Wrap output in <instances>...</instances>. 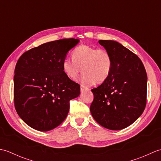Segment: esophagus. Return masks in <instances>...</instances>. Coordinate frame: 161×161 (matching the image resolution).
<instances>
[{
    "label": "esophagus",
    "mask_w": 161,
    "mask_h": 161,
    "mask_svg": "<svg viewBox=\"0 0 161 161\" xmlns=\"http://www.w3.org/2000/svg\"><path fill=\"white\" fill-rule=\"evenodd\" d=\"M87 89V88L86 86H83V85H81V87H80V90H81V92H84V91H86Z\"/></svg>",
    "instance_id": "obj_1"
}]
</instances>
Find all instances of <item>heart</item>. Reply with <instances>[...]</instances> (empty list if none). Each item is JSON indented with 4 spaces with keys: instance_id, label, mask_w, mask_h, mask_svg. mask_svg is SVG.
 Wrapping results in <instances>:
<instances>
[{
    "instance_id": "1",
    "label": "heart",
    "mask_w": 161,
    "mask_h": 161,
    "mask_svg": "<svg viewBox=\"0 0 161 161\" xmlns=\"http://www.w3.org/2000/svg\"><path fill=\"white\" fill-rule=\"evenodd\" d=\"M72 58H65L62 70L68 77L74 80L82 70L80 81L84 85L104 83L113 69V58L108 50L86 45L75 47Z\"/></svg>"
}]
</instances>
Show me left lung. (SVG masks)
<instances>
[{
  "instance_id": "obj_1",
  "label": "left lung",
  "mask_w": 161,
  "mask_h": 161,
  "mask_svg": "<svg viewBox=\"0 0 161 161\" xmlns=\"http://www.w3.org/2000/svg\"><path fill=\"white\" fill-rule=\"evenodd\" d=\"M99 43L113 58L108 78L91 91L94 95L90 111L104 127L120 130L133 124L145 110L147 76L139 57L122 44L112 40Z\"/></svg>"
}]
</instances>
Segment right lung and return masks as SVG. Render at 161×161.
I'll return each mask as SVG.
<instances>
[{
    "label": "right lung",
    "mask_w": 161,
    "mask_h": 161,
    "mask_svg": "<svg viewBox=\"0 0 161 161\" xmlns=\"http://www.w3.org/2000/svg\"><path fill=\"white\" fill-rule=\"evenodd\" d=\"M80 42L63 39L43 43L24 53L16 65L14 100L17 114L40 131L59 126L67 117L70 100L80 94V86L62 70L67 53Z\"/></svg>",
    "instance_id": "obj_1"
}]
</instances>
